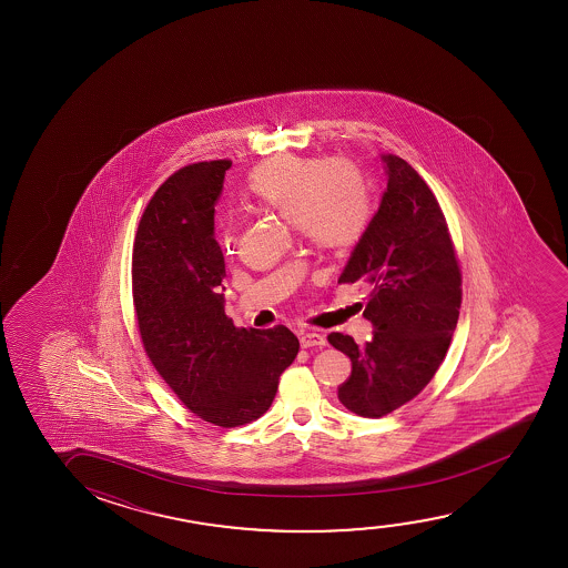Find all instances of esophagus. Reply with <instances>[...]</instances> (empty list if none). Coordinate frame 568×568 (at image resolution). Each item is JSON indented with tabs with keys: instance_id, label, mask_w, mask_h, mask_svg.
Listing matches in <instances>:
<instances>
[{
	"instance_id": "1",
	"label": "esophagus",
	"mask_w": 568,
	"mask_h": 568,
	"mask_svg": "<svg viewBox=\"0 0 568 568\" xmlns=\"http://www.w3.org/2000/svg\"><path fill=\"white\" fill-rule=\"evenodd\" d=\"M324 345H326V337L318 334V332H303V334H301V347H303V349L324 347Z\"/></svg>"
}]
</instances>
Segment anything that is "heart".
I'll return each mask as SVG.
<instances>
[{"label":"heart","instance_id":"1","mask_svg":"<svg viewBox=\"0 0 568 568\" xmlns=\"http://www.w3.org/2000/svg\"><path fill=\"white\" fill-rule=\"evenodd\" d=\"M242 195L257 210L291 221L306 244L324 252L355 248L373 225V187L343 159L272 156L250 172ZM234 242L226 226L221 250L233 254Z\"/></svg>","mask_w":568,"mask_h":568}]
</instances>
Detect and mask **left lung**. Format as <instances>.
Wrapping results in <instances>:
<instances>
[{
    "label": "left lung",
    "mask_w": 568,
    "mask_h": 568,
    "mask_svg": "<svg viewBox=\"0 0 568 568\" xmlns=\"http://www.w3.org/2000/svg\"><path fill=\"white\" fill-rule=\"evenodd\" d=\"M382 159L388 190L339 277L368 283L363 316L373 322V339L357 345L351 335H327L353 366L337 397L368 419L412 402L433 381L462 306V272L440 203L412 164Z\"/></svg>",
    "instance_id": "8db88e82"
}]
</instances>
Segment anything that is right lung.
I'll use <instances>...</instances> for the list:
<instances>
[{
	"instance_id": "right-lung-1",
	"label": "right lung",
	"mask_w": 568,
	"mask_h": 568,
	"mask_svg": "<svg viewBox=\"0 0 568 568\" xmlns=\"http://www.w3.org/2000/svg\"><path fill=\"white\" fill-rule=\"evenodd\" d=\"M231 164L192 163L164 180L141 215L132 254L145 355L190 412L223 428L260 419L298 353L288 327H236L225 314L213 215Z\"/></svg>"
}]
</instances>
